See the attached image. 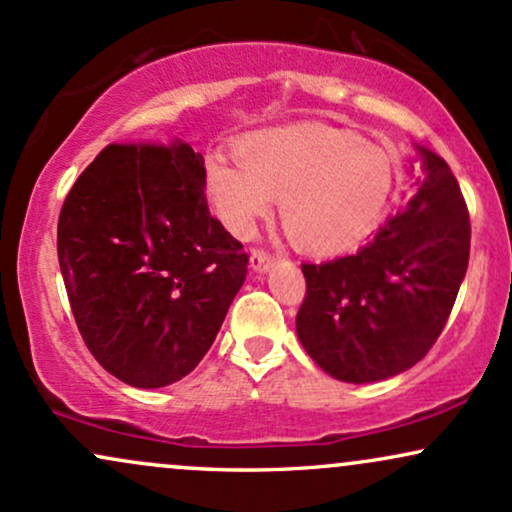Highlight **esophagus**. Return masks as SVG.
<instances>
[{
  "instance_id": "34e87169",
  "label": "esophagus",
  "mask_w": 512,
  "mask_h": 512,
  "mask_svg": "<svg viewBox=\"0 0 512 512\" xmlns=\"http://www.w3.org/2000/svg\"><path fill=\"white\" fill-rule=\"evenodd\" d=\"M270 266H273V256H270L268 251L263 249L251 251V270H254V273H263V270H268Z\"/></svg>"
}]
</instances>
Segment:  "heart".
<instances>
[{"label": "heart", "mask_w": 512, "mask_h": 512, "mask_svg": "<svg viewBox=\"0 0 512 512\" xmlns=\"http://www.w3.org/2000/svg\"><path fill=\"white\" fill-rule=\"evenodd\" d=\"M239 165L206 162V191L227 230L249 237L280 198L282 230L299 249L333 254L357 244L386 215L398 165L354 131L294 124L244 136Z\"/></svg>", "instance_id": "obj_1"}]
</instances>
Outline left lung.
<instances>
[{
    "label": "left lung",
    "mask_w": 512,
    "mask_h": 512,
    "mask_svg": "<svg viewBox=\"0 0 512 512\" xmlns=\"http://www.w3.org/2000/svg\"><path fill=\"white\" fill-rule=\"evenodd\" d=\"M424 182L357 254L302 263L297 335L326 374L374 383L422 362L470 261V210L448 162L419 148Z\"/></svg>",
    "instance_id": "8db88e82"
}]
</instances>
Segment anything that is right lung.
Masks as SVG:
<instances>
[{
    "mask_svg": "<svg viewBox=\"0 0 512 512\" xmlns=\"http://www.w3.org/2000/svg\"><path fill=\"white\" fill-rule=\"evenodd\" d=\"M203 186L189 143H110L64 198L57 254L78 333L134 388L191 374L244 285L249 254Z\"/></svg>",
    "mask_w": 512,
    "mask_h": 512,
    "instance_id": "1",
    "label": "right lung"
}]
</instances>
